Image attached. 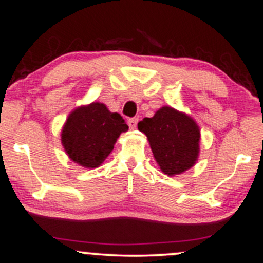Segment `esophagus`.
I'll use <instances>...</instances> for the list:
<instances>
[{
  "label": "esophagus",
  "mask_w": 263,
  "mask_h": 263,
  "mask_svg": "<svg viewBox=\"0 0 263 263\" xmlns=\"http://www.w3.org/2000/svg\"><path fill=\"white\" fill-rule=\"evenodd\" d=\"M127 123H128L129 128H131V129H135L136 127H137V123H138V119H137V117H132V119H128V121H127Z\"/></svg>",
  "instance_id": "34e87169"
}]
</instances>
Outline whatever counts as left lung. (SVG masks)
<instances>
[{"label":"left lung","mask_w":263,"mask_h":263,"mask_svg":"<svg viewBox=\"0 0 263 263\" xmlns=\"http://www.w3.org/2000/svg\"><path fill=\"white\" fill-rule=\"evenodd\" d=\"M138 129L147 136L156 162L167 176L183 173L197 162L200 131L188 115L163 106L138 122Z\"/></svg>","instance_id":"obj_1"}]
</instances>
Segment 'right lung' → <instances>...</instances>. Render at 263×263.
I'll return each mask as SVG.
<instances>
[{
	"mask_svg": "<svg viewBox=\"0 0 263 263\" xmlns=\"http://www.w3.org/2000/svg\"><path fill=\"white\" fill-rule=\"evenodd\" d=\"M127 129L121 115L110 112L101 102H91L69 115L62 129V144L71 161L84 168H96Z\"/></svg>",
	"mask_w": 263,
	"mask_h": 263,
	"instance_id": "add662e5",
	"label": "right lung"
}]
</instances>
